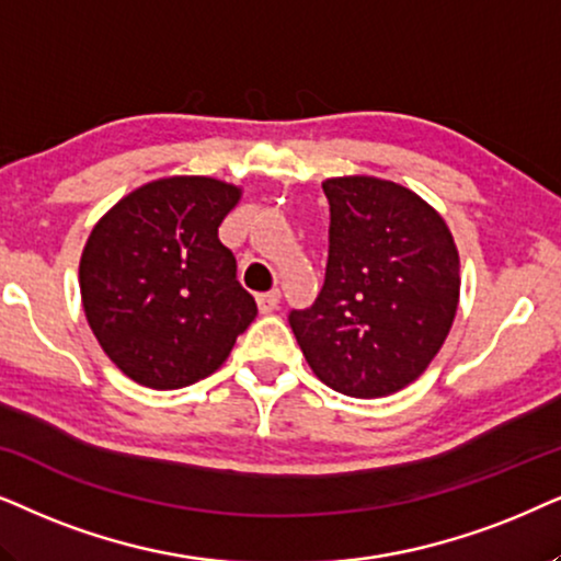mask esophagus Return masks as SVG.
I'll return each instance as SVG.
<instances>
[{"label": "esophagus", "mask_w": 561, "mask_h": 561, "mask_svg": "<svg viewBox=\"0 0 561 561\" xmlns=\"http://www.w3.org/2000/svg\"><path fill=\"white\" fill-rule=\"evenodd\" d=\"M279 300H282L279 289H272V293H264V295L256 297L261 312H274L276 308H279Z\"/></svg>", "instance_id": "34e87169"}]
</instances>
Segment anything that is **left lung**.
<instances>
[{"label": "left lung", "mask_w": 561, "mask_h": 561, "mask_svg": "<svg viewBox=\"0 0 561 561\" xmlns=\"http://www.w3.org/2000/svg\"><path fill=\"white\" fill-rule=\"evenodd\" d=\"M325 282L289 325L320 382L385 398L415 382L444 346L459 302V253L442 215L377 176L325 179Z\"/></svg>", "instance_id": "8db88e82"}]
</instances>
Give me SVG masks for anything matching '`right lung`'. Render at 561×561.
Returning a JSON list of instances; mask_svg holds the SVG:
<instances>
[{"label": "right lung", "mask_w": 561, "mask_h": 561, "mask_svg": "<svg viewBox=\"0 0 561 561\" xmlns=\"http://www.w3.org/2000/svg\"><path fill=\"white\" fill-rule=\"evenodd\" d=\"M241 190L210 176L138 186L96 222L79 264L89 328L115 367L151 390L210 377L256 318L218 238Z\"/></svg>", "instance_id": "add662e5"}]
</instances>
